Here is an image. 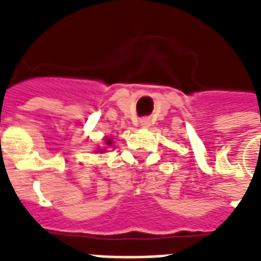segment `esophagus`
Wrapping results in <instances>:
<instances>
[{
  "mask_svg": "<svg viewBox=\"0 0 261 261\" xmlns=\"http://www.w3.org/2000/svg\"><path fill=\"white\" fill-rule=\"evenodd\" d=\"M140 124L142 125V127H148V125L151 124V117H142L141 120H140Z\"/></svg>",
  "mask_w": 261,
  "mask_h": 261,
  "instance_id": "1",
  "label": "esophagus"
}]
</instances>
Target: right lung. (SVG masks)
<instances>
[{
	"mask_svg": "<svg viewBox=\"0 0 261 261\" xmlns=\"http://www.w3.org/2000/svg\"><path fill=\"white\" fill-rule=\"evenodd\" d=\"M106 144H108V145H110V144H112V141H110V140H108V141H106Z\"/></svg>",
	"mask_w": 261,
	"mask_h": 261,
	"instance_id": "obj_1",
	"label": "right lung"
}]
</instances>
